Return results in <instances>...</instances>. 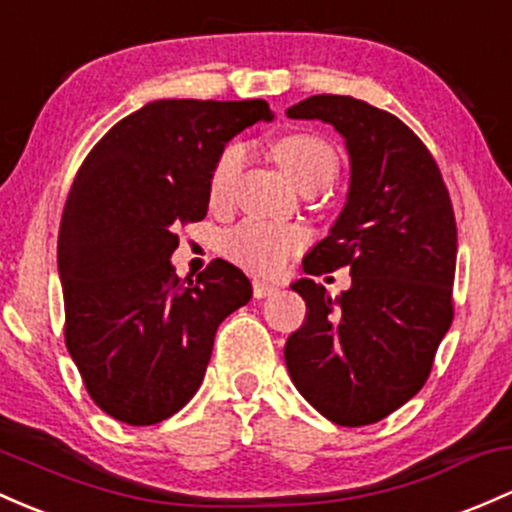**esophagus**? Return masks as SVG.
Returning <instances> with one entry per match:
<instances>
[{
  "label": "esophagus",
  "mask_w": 512,
  "mask_h": 512,
  "mask_svg": "<svg viewBox=\"0 0 512 512\" xmlns=\"http://www.w3.org/2000/svg\"><path fill=\"white\" fill-rule=\"evenodd\" d=\"M252 294H255V299H267V296L277 294V286L262 282V279H255V282H252Z\"/></svg>",
  "instance_id": "esophagus-1"
}]
</instances>
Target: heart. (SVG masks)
Returning <instances> with one entry per match:
<instances>
[{
    "instance_id": "b5f03b06",
    "label": "heart",
    "mask_w": 512,
    "mask_h": 512,
    "mask_svg": "<svg viewBox=\"0 0 512 512\" xmlns=\"http://www.w3.org/2000/svg\"><path fill=\"white\" fill-rule=\"evenodd\" d=\"M272 155L301 192L323 189L325 184L333 182L340 170L338 153L318 133L296 131L279 136L272 143ZM243 165L245 148L240 143H230L218 155L209 179L211 204L228 201L240 172H243ZM303 245H306L303 230L291 226H272V223L262 221H247L226 235V252L230 260L257 274L282 272L289 257L299 252Z\"/></svg>"
}]
</instances>
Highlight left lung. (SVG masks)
I'll use <instances>...</instances> for the list:
<instances>
[{"mask_svg": "<svg viewBox=\"0 0 512 512\" xmlns=\"http://www.w3.org/2000/svg\"><path fill=\"white\" fill-rule=\"evenodd\" d=\"M286 116L330 123L345 138V209L303 257V272L320 277L347 267L352 277L340 296L313 279L291 284L306 301V320L286 340V369L335 425H372L423 389L452 325V201L430 150L389 111L316 94Z\"/></svg>", "mask_w": 512, "mask_h": 512, "instance_id": "obj_1", "label": "left lung"}]
</instances>
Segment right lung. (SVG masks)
<instances>
[{"instance_id":"right-lung-1","label":"right lung","mask_w":512,"mask_h":512,"mask_svg":"<svg viewBox=\"0 0 512 512\" xmlns=\"http://www.w3.org/2000/svg\"><path fill=\"white\" fill-rule=\"evenodd\" d=\"M267 101L160 99L121 119L84 157L58 235L65 345L89 396L128 425H155L192 401L218 325L252 299L226 260L192 279L170 262L177 228L209 209L226 143Z\"/></svg>"}]
</instances>
